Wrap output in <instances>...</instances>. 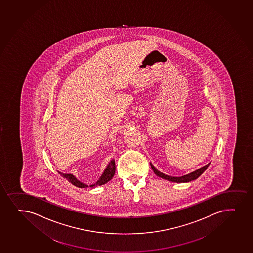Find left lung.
I'll return each instance as SVG.
<instances>
[{"label":"left lung","mask_w":253,"mask_h":253,"mask_svg":"<svg viewBox=\"0 0 253 253\" xmlns=\"http://www.w3.org/2000/svg\"><path fill=\"white\" fill-rule=\"evenodd\" d=\"M209 164H207L205 166L200 168L199 169L196 170V171L190 172V173H188L186 175L181 176V177H172V176L167 175V174L161 172L160 171H158L152 164H151V167H152V170L154 171L155 174L158 175V177H160V178L169 180V181L176 182V183H186V182L192 181L194 179L198 178L199 176L202 175V172L208 169Z\"/></svg>","instance_id":"left-lung-1"}]
</instances>
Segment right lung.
Here are the masks:
<instances>
[{"instance_id": "1", "label": "right lung", "mask_w": 253, "mask_h": 253, "mask_svg": "<svg viewBox=\"0 0 253 253\" xmlns=\"http://www.w3.org/2000/svg\"><path fill=\"white\" fill-rule=\"evenodd\" d=\"M59 172L61 175L63 176V178H65L66 179H68L71 184L75 185L76 187L79 188H87L89 187V185L84 184L82 182L78 180L77 178H75V176L71 174V173H63V172ZM115 173V161L114 159L111 161L110 163L108 164L106 169L104 170L103 173L101 174V177L99 178L98 180L95 184L89 185V187H95V186H98V185H102V184H106L108 181H110L111 179L113 178Z\"/></svg>"}]
</instances>
